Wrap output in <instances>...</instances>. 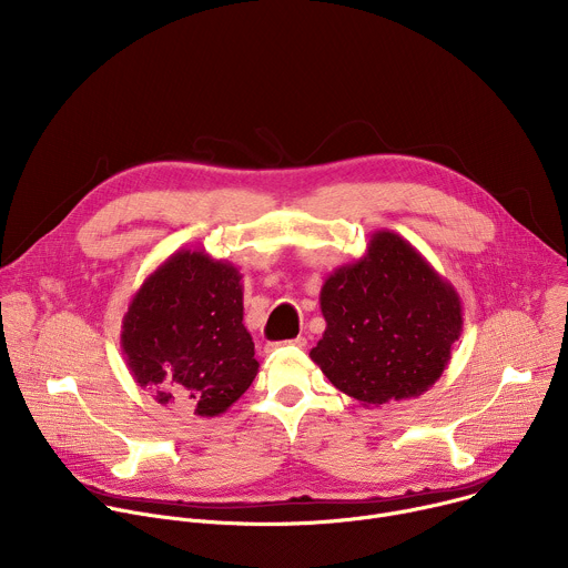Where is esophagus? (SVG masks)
I'll list each match as a JSON object with an SVG mask.
<instances>
[{
	"label": "esophagus",
	"mask_w": 568,
	"mask_h": 568,
	"mask_svg": "<svg viewBox=\"0 0 568 568\" xmlns=\"http://www.w3.org/2000/svg\"><path fill=\"white\" fill-rule=\"evenodd\" d=\"M307 342H305V337H296V339H290V342H281V344H267V353H272V351H276V348H281V346H292V348H303Z\"/></svg>",
	"instance_id": "obj_1"
}]
</instances>
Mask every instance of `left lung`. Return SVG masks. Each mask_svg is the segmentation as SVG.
<instances>
[{
  "mask_svg": "<svg viewBox=\"0 0 568 568\" xmlns=\"http://www.w3.org/2000/svg\"><path fill=\"white\" fill-rule=\"evenodd\" d=\"M318 303L326 331L310 357L364 407L429 390L463 333L454 285L386 229L371 235L362 258L328 274Z\"/></svg>",
  "mask_w": 568,
  "mask_h": 568,
  "instance_id": "1",
  "label": "left lung"
}]
</instances>
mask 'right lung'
Instances as JSON below:
<instances>
[{
    "mask_svg": "<svg viewBox=\"0 0 568 568\" xmlns=\"http://www.w3.org/2000/svg\"><path fill=\"white\" fill-rule=\"evenodd\" d=\"M242 274L202 250H180L134 292L121 351L134 382L159 404L200 418L224 414L245 393L258 362L242 323Z\"/></svg>",
    "mask_w": 568,
    "mask_h": 568,
    "instance_id": "right-lung-1",
    "label": "right lung"
}]
</instances>
